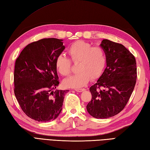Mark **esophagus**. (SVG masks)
Listing matches in <instances>:
<instances>
[{
	"instance_id": "obj_1",
	"label": "esophagus",
	"mask_w": 150,
	"mask_h": 150,
	"mask_svg": "<svg viewBox=\"0 0 150 150\" xmlns=\"http://www.w3.org/2000/svg\"><path fill=\"white\" fill-rule=\"evenodd\" d=\"M85 89H82V88H80V89H75V91H76V92H82L83 91H84Z\"/></svg>"
}]
</instances>
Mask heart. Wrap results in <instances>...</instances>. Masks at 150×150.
<instances>
[{"label": "heart", "mask_w": 150, "mask_h": 150, "mask_svg": "<svg viewBox=\"0 0 150 150\" xmlns=\"http://www.w3.org/2000/svg\"><path fill=\"white\" fill-rule=\"evenodd\" d=\"M67 52L74 63H78L77 74L64 81V85L69 88H81L89 81L98 79L102 75L107 62L105 50L99 46L94 47L88 42L77 41L69 45ZM55 66L62 76H68L71 72V62L63 55L55 59Z\"/></svg>", "instance_id": "1"}]
</instances>
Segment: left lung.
Segmentation results:
<instances>
[{"instance_id":"8db88e82","label":"left lung","mask_w":150,"mask_h":150,"mask_svg":"<svg viewBox=\"0 0 150 150\" xmlns=\"http://www.w3.org/2000/svg\"><path fill=\"white\" fill-rule=\"evenodd\" d=\"M107 67L98 81L89 89L91 102L86 106L89 114L106 119L120 113L129 100L137 79L135 58L123 45L103 40Z\"/></svg>"}]
</instances>
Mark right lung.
Returning a JSON list of instances; mask_svg holds the SVG:
<instances>
[{"label":"right lung","mask_w":150,"mask_h":150,"mask_svg":"<svg viewBox=\"0 0 150 150\" xmlns=\"http://www.w3.org/2000/svg\"><path fill=\"white\" fill-rule=\"evenodd\" d=\"M62 40L43 38L23 48L16 59L14 93L21 109L39 122L57 118L61 112L66 93L54 90L59 84L55 59L64 50Z\"/></svg>","instance_id":"1"}]
</instances>
